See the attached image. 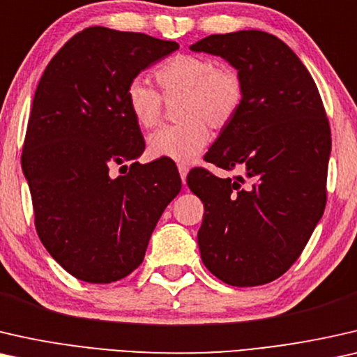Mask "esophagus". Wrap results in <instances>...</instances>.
Masks as SVG:
<instances>
[{
	"label": "esophagus",
	"mask_w": 357,
	"mask_h": 357,
	"mask_svg": "<svg viewBox=\"0 0 357 357\" xmlns=\"http://www.w3.org/2000/svg\"><path fill=\"white\" fill-rule=\"evenodd\" d=\"M178 169H179V174H181V181H183V184H185V178H188V173H189V167L188 165H178Z\"/></svg>",
	"instance_id": "34e87169"
}]
</instances>
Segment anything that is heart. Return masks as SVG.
<instances>
[{"label": "heart", "mask_w": 357, "mask_h": 357, "mask_svg": "<svg viewBox=\"0 0 357 357\" xmlns=\"http://www.w3.org/2000/svg\"><path fill=\"white\" fill-rule=\"evenodd\" d=\"M157 82L167 102H176L179 124L153 132L147 140L152 158L190 163L210 142V128L225 129L244 102V80L234 68L204 54L181 53L158 69ZM163 98L144 79L130 80L124 93L128 112L142 129L157 126Z\"/></svg>", "instance_id": "b5f03b06"}]
</instances>
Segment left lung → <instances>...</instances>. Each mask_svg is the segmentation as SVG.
<instances>
[{
	"instance_id": "left-lung-1",
	"label": "left lung",
	"mask_w": 357,
	"mask_h": 357,
	"mask_svg": "<svg viewBox=\"0 0 357 357\" xmlns=\"http://www.w3.org/2000/svg\"><path fill=\"white\" fill-rule=\"evenodd\" d=\"M222 56L244 80L239 113L205 160L243 176L204 168L188 185L204 202L200 257L231 286L281 277L303 252L327 202L330 124L312 76L284 42L262 30L215 33L189 47Z\"/></svg>"
}]
</instances>
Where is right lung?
<instances>
[{
    "mask_svg": "<svg viewBox=\"0 0 357 357\" xmlns=\"http://www.w3.org/2000/svg\"><path fill=\"white\" fill-rule=\"evenodd\" d=\"M178 48L145 33L89 27L54 54L37 85L24 176L40 241L77 280L112 283L134 272L179 194L176 165L135 162L145 142L124 100L130 80ZM113 166L127 172L113 178Z\"/></svg>",
    "mask_w": 357,
    "mask_h": 357,
    "instance_id": "obj_1",
    "label": "right lung"
}]
</instances>
